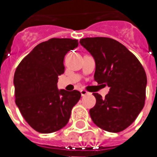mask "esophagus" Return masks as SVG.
<instances>
[{"label": "esophagus", "mask_w": 157, "mask_h": 157, "mask_svg": "<svg viewBox=\"0 0 157 157\" xmlns=\"http://www.w3.org/2000/svg\"><path fill=\"white\" fill-rule=\"evenodd\" d=\"M80 94H81L82 96H86V95H87L89 93H88L87 91H86V90H81V91H80Z\"/></svg>", "instance_id": "esophagus-1"}]
</instances>
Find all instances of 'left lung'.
Segmentation results:
<instances>
[{"label":"left lung","instance_id":"1","mask_svg":"<svg viewBox=\"0 0 157 157\" xmlns=\"http://www.w3.org/2000/svg\"><path fill=\"white\" fill-rule=\"evenodd\" d=\"M79 42L95 59V81L110 87L104 99L94 94L96 104L90 109L91 118L101 129L121 132L135 121L144 106L145 70L137 57L116 40L86 37Z\"/></svg>","mask_w":157,"mask_h":157}]
</instances>
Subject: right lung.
<instances>
[{"label":"right lung","instance_id":"right-lung-1","mask_svg":"<svg viewBox=\"0 0 157 157\" xmlns=\"http://www.w3.org/2000/svg\"><path fill=\"white\" fill-rule=\"evenodd\" d=\"M78 41L52 38L36 45L17 66L14 76L15 104L36 131L49 134L68 123L81 94L58 91L57 77L64 72L63 58Z\"/></svg>","mask_w":157,"mask_h":157}]
</instances>
